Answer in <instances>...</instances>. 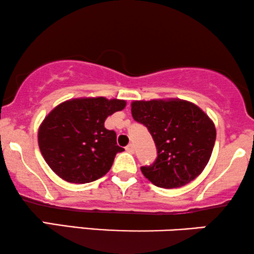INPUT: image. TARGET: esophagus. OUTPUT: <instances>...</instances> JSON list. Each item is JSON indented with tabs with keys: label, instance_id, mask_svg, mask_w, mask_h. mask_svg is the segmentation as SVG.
I'll list each match as a JSON object with an SVG mask.
<instances>
[{
	"label": "esophagus",
	"instance_id": "34e87169",
	"mask_svg": "<svg viewBox=\"0 0 254 254\" xmlns=\"http://www.w3.org/2000/svg\"><path fill=\"white\" fill-rule=\"evenodd\" d=\"M126 150L128 151V153L133 154V153H134V146H133V143H129V144H128V146L126 147Z\"/></svg>",
	"mask_w": 254,
	"mask_h": 254
}]
</instances>
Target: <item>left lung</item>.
<instances>
[{"instance_id": "8db88e82", "label": "left lung", "mask_w": 254, "mask_h": 254, "mask_svg": "<svg viewBox=\"0 0 254 254\" xmlns=\"http://www.w3.org/2000/svg\"><path fill=\"white\" fill-rule=\"evenodd\" d=\"M131 115L148 128L155 142V162L141 167L154 186L183 187L204 170L215 146L216 128L198 106L181 99L139 100L131 103Z\"/></svg>"}]
</instances>
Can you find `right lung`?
<instances>
[{
	"mask_svg": "<svg viewBox=\"0 0 254 254\" xmlns=\"http://www.w3.org/2000/svg\"><path fill=\"white\" fill-rule=\"evenodd\" d=\"M119 99L77 98L55 107L38 129V146L45 162L66 182L90 183L106 175L117 153V134L104 124L123 111Z\"/></svg>",
	"mask_w": 254,
	"mask_h": 254,
	"instance_id": "1",
	"label": "right lung"
}]
</instances>
